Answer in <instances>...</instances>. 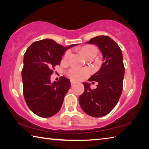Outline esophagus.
Here are the masks:
<instances>
[{
  "label": "esophagus",
  "mask_w": 149,
  "mask_h": 149,
  "mask_svg": "<svg viewBox=\"0 0 149 149\" xmlns=\"http://www.w3.org/2000/svg\"><path fill=\"white\" fill-rule=\"evenodd\" d=\"M71 85H75V84H76V82H75V81H72V80H71Z\"/></svg>",
  "instance_id": "esophagus-1"
}]
</instances>
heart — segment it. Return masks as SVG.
<instances>
[{"label":"heart","instance_id":"heart-1","mask_svg":"<svg viewBox=\"0 0 149 149\" xmlns=\"http://www.w3.org/2000/svg\"><path fill=\"white\" fill-rule=\"evenodd\" d=\"M81 52L84 54V56L87 58L90 56H95L97 54V49L93 45H86L81 48ZM70 56V52L68 51L64 54V59L67 60ZM90 71L88 69H78V68H72L69 70L68 76L72 79L79 81L86 77L89 74Z\"/></svg>","mask_w":149,"mask_h":149}]
</instances>
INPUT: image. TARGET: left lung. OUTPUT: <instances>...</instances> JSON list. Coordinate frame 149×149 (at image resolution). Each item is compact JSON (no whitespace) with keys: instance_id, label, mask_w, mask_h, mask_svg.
Returning a JSON list of instances; mask_svg holds the SVG:
<instances>
[{"instance_id":"8db88e82","label":"left lung","mask_w":149,"mask_h":149,"mask_svg":"<svg viewBox=\"0 0 149 149\" xmlns=\"http://www.w3.org/2000/svg\"><path fill=\"white\" fill-rule=\"evenodd\" d=\"M88 44L99 47L103 56L100 70L89 79L98 83L91 89L90 84L83 83L85 91L79 97L81 108L93 117H102L108 114L117 104L122 95L125 68L122 50L108 36L99 35L92 38Z\"/></svg>"}]
</instances>
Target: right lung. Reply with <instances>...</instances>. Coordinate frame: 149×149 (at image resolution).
I'll return each mask as SVG.
<instances>
[{
    "label": "right lung",
    "instance_id": "1",
    "mask_svg": "<svg viewBox=\"0 0 149 149\" xmlns=\"http://www.w3.org/2000/svg\"><path fill=\"white\" fill-rule=\"evenodd\" d=\"M54 40L45 39L32 43L25 52L22 71L23 93L27 105L40 117H51L58 112L65 94L71 87L70 79L60 77L50 82L54 67L60 65L67 49Z\"/></svg>",
    "mask_w": 149,
    "mask_h": 149
}]
</instances>
